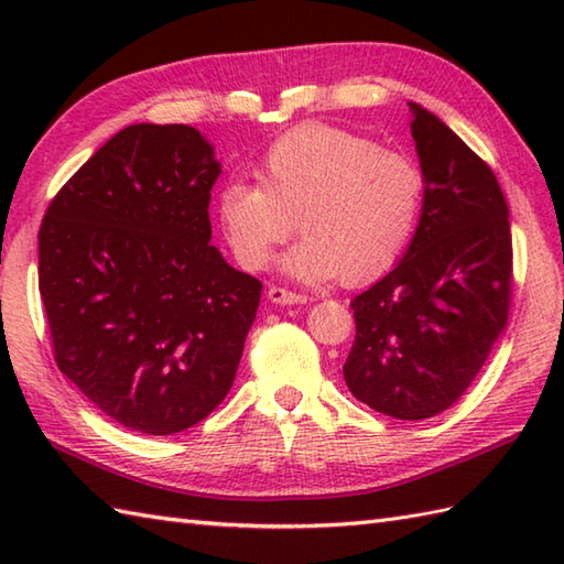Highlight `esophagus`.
Returning <instances> with one entry per match:
<instances>
[{
    "instance_id": "34e87169",
    "label": "esophagus",
    "mask_w": 564,
    "mask_h": 564,
    "mask_svg": "<svg viewBox=\"0 0 564 564\" xmlns=\"http://www.w3.org/2000/svg\"><path fill=\"white\" fill-rule=\"evenodd\" d=\"M267 297H269L271 305H301V303L307 301L305 295L293 293V291H289V289H279V285H271Z\"/></svg>"
}]
</instances>
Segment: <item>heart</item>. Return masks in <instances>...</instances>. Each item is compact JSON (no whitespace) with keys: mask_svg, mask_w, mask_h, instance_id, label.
Here are the masks:
<instances>
[{"mask_svg":"<svg viewBox=\"0 0 564 564\" xmlns=\"http://www.w3.org/2000/svg\"><path fill=\"white\" fill-rule=\"evenodd\" d=\"M259 186L230 182L215 200L220 230L245 269H263L295 230L283 271L305 283H364L400 259L416 230L424 174L406 154L351 130L310 126L267 152Z\"/></svg>","mask_w":564,"mask_h":564,"instance_id":"1","label":"heart"}]
</instances>
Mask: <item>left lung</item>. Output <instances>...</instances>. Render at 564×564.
Instances as JSON below:
<instances>
[{
    "label": "left lung",
    "instance_id": "left-lung-1",
    "mask_svg": "<svg viewBox=\"0 0 564 564\" xmlns=\"http://www.w3.org/2000/svg\"><path fill=\"white\" fill-rule=\"evenodd\" d=\"M410 111L422 215L394 269L351 301L344 380L370 410L416 422L448 410L505 334L511 227L492 170L438 116Z\"/></svg>",
    "mask_w": 564,
    "mask_h": 564
}]
</instances>
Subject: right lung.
Returning a JSON list of instances; mask_svg holds the SVG:
<instances>
[{
	"mask_svg": "<svg viewBox=\"0 0 564 564\" xmlns=\"http://www.w3.org/2000/svg\"><path fill=\"white\" fill-rule=\"evenodd\" d=\"M215 150L196 128L135 123L57 191L39 289L57 368L99 410L170 436L230 392L261 283L210 245Z\"/></svg>",
	"mask_w": 564,
	"mask_h": 564,
	"instance_id": "obj_1",
	"label": "right lung"
}]
</instances>
